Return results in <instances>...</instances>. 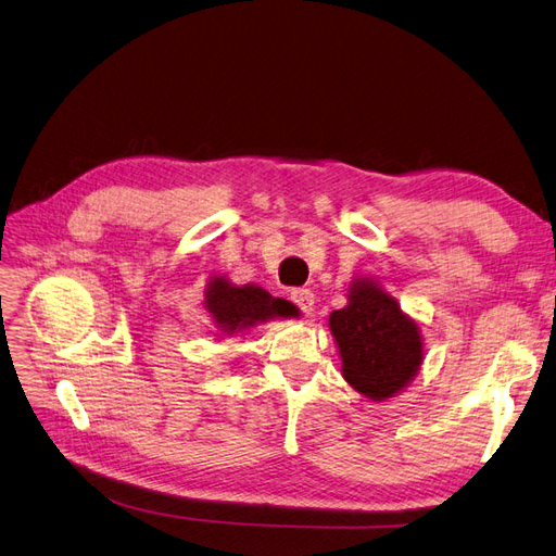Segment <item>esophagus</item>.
<instances>
[{"label":"esophagus","instance_id":"1","mask_svg":"<svg viewBox=\"0 0 556 556\" xmlns=\"http://www.w3.org/2000/svg\"><path fill=\"white\" fill-rule=\"evenodd\" d=\"M291 300L298 304V309L302 314H312L314 312V291L309 289H293Z\"/></svg>","mask_w":556,"mask_h":556}]
</instances>
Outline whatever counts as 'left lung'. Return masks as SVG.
Returning <instances> with one entry per match:
<instances>
[{"label":"left lung","mask_w":556,"mask_h":556,"mask_svg":"<svg viewBox=\"0 0 556 556\" xmlns=\"http://www.w3.org/2000/svg\"><path fill=\"white\" fill-rule=\"evenodd\" d=\"M330 332L342 355L344 379L371 402L395 397L420 369L418 326L376 281L351 283L346 307L330 314Z\"/></svg>","instance_id":"1"}]
</instances>
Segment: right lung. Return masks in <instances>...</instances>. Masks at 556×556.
<instances>
[{
  "instance_id": "add662e5",
  "label": "right lung",
  "mask_w": 556,
  "mask_h": 556,
  "mask_svg": "<svg viewBox=\"0 0 556 556\" xmlns=\"http://www.w3.org/2000/svg\"><path fill=\"white\" fill-rule=\"evenodd\" d=\"M205 309L226 334L242 332L267 318L291 316V302L273 298L261 286H232L224 277H214L205 289Z\"/></svg>"
}]
</instances>
